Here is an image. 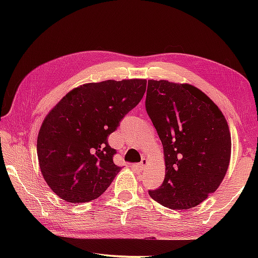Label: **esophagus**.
I'll return each instance as SVG.
<instances>
[{"instance_id": "obj_1", "label": "esophagus", "mask_w": 258, "mask_h": 258, "mask_svg": "<svg viewBox=\"0 0 258 258\" xmlns=\"http://www.w3.org/2000/svg\"><path fill=\"white\" fill-rule=\"evenodd\" d=\"M147 165H148V160L146 158H143L141 160V163L138 164V168L140 169V171H143V169L147 167Z\"/></svg>"}]
</instances>
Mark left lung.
Wrapping results in <instances>:
<instances>
[{
	"label": "left lung",
	"mask_w": 258,
	"mask_h": 258,
	"mask_svg": "<svg viewBox=\"0 0 258 258\" xmlns=\"http://www.w3.org/2000/svg\"><path fill=\"white\" fill-rule=\"evenodd\" d=\"M146 110L163 143L165 178L152 199L171 209L196 207L228 171L231 135L223 113L190 84L148 81Z\"/></svg>",
	"instance_id": "left-lung-1"
}]
</instances>
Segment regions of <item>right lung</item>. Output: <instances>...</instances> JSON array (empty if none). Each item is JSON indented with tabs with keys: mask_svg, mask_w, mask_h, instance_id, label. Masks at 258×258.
Here are the masks:
<instances>
[{
	"mask_svg": "<svg viewBox=\"0 0 258 258\" xmlns=\"http://www.w3.org/2000/svg\"><path fill=\"white\" fill-rule=\"evenodd\" d=\"M146 80L89 83L76 87L56 103L43 120L37 157L47 185L68 203L100 197L120 167L108 137L138 106Z\"/></svg>",
	"mask_w": 258,
	"mask_h": 258,
	"instance_id": "add662e5",
	"label": "right lung"
}]
</instances>
